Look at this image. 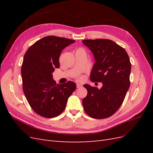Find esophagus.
<instances>
[{"label":"esophagus","mask_w":153,"mask_h":153,"mask_svg":"<svg viewBox=\"0 0 153 153\" xmlns=\"http://www.w3.org/2000/svg\"><path fill=\"white\" fill-rule=\"evenodd\" d=\"M82 87V85L81 84H76V87H77V88H80V87Z\"/></svg>","instance_id":"obj_1"}]
</instances>
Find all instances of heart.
Here are the masks:
<instances>
[{
    "label": "heart",
    "mask_w": 153,
    "mask_h": 153,
    "mask_svg": "<svg viewBox=\"0 0 153 153\" xmlns=\"http://www.w3.org/2000/svg\"><path fill=\"white\" fill-rule=\"evenodd\" d=\"M79 49L83 50L82 48H79ZM76 79H77V80H78V81H83V80L84 79V76H83L82 75H80L79 76H77Z\"/></svg>",
    "instance_id": "obj_1"
}]
</instances>
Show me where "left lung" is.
<instances>
[{
  "mask_svg": "<svg viewBox=\"0 0 153 153\" xmlns=\"http://www.w3.org/2000/svg\"><path fill=\"white\" fill-rule=\"evenodd\" d=\"M82 42L92 51L96 60L91 80L103 84L100 89L84 85L87 95L82 100L83 106L92 118H108L121 106L130 85L129 56L124 48L112 40L85 39Z\"/></svg>",
  "mask_w": 153,
  "mask_h": 153,
  "instance_id": "1",
  "label": "left lung"
}]
</instances>
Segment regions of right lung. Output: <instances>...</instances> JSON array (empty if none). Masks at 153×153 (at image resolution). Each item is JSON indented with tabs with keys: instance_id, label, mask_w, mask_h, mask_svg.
Returning <instances> with one entry per match:
<instances>
[{
	"instance_id": "right-lung-1",
	"label": "right lung",
	"mask_w": 153,
	"mask_h": 153,
	"mask_svg": "<svg viewBox=\"0 0 153 153\" xmlns=\"http://www.w3.org/2000/svg\"><path fill=\"white\" fill-rule=\"evenodd\" d=\"M75 41L48 36L37 41L27 50L22 65L23 91L30 107L45 118H53L66 108L68 99L76 89L71 81L56 84L55 68L60 67L62 50Z\"/></svg>"
}]
</instances>
